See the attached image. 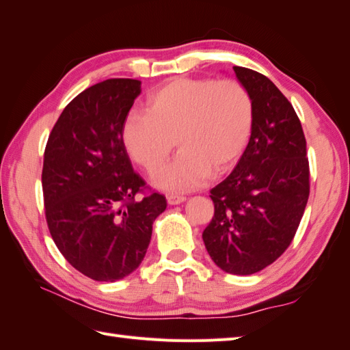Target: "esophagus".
Returning <instances> with one entry per match:
<instances>
[{
    "label": "esophagus",
    "instance_id": "esophagus-1",
    "mask_svg": "<svg viewBox=\"0 0 350 350\" xmlns=\"http://www.w3.org/2000/svg\"><path fill=\"white\" fill-rule=\"evenodd\" d=\"M166 200H167L169 205H180V204H183V202H185V198L178 196V195H169L166 198Z\"/></svg>",
    "mask_w": 350,
    "mask_h": 350
}]
</instances>
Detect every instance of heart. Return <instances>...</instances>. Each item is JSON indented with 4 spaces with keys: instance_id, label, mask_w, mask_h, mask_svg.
Instances as JSON below:
<instances>
[{
    "instance_id": "obj_1",
    "label": "heart",
    "mask_w": 350,
    "mask_h": 350,
    "mask_svg": "<svg viewBox=\"0 0 350 350\" xmlns=\"http://www.w3.org/2000/svg\"><path fill=\"white\" fill-rule=\"evenodd\" d=\"M254 129V102L235 79L176 77L151 91L145 112L122 121L121 139L130 159L154 174L164 164L173 141L176 160L155 174V187L169 193L199 189L243 157Z\"/></svg>"
}]
</instances>
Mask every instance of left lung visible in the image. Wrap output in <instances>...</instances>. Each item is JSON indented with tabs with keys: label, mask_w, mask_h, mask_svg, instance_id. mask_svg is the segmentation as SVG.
Listing matches in <instances>:
<instances>
[{
	"label": "left lung",
	"mask_w": 350,
	"mask_h": 350,
	"mask_svg": "<svg viewBox=\"0 0 350 350\" xmlns=\"http://www.w3.org/2000/svg\"><path fill=\"white\" fill-rule=\"evenodd\" d=\"M254 102V129L243 157L211 190L214 217L202 234L220 269L250 275L280 258L310 193L306 137L282 91L254 70L234 67Z\"/></svg>",
	"instance_id": "1"
}]
</instances>
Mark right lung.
Masks as SVG:
<instances>
[{
	"mask_svg": "<svg viewBox=\"0 0 350 350\" xmlns=\"http://www.w3.org/2000/svg\"><path fill=\"white\" fill-rule=\"evenodd\" d=\"M141 81L107 79L82 91L53 126L44 150L46 221L67 262L96 282H116L141 265L166 198L135 200L145 183L121 139Z\"/></svg>",
	"mask_w": 350,
	"mask_h": 350,
	"instance_id": "right-lung-1",
	"label": "right lung"
}]
</instances>
